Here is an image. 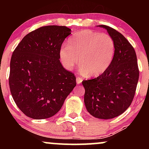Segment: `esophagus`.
Instances as JSON below:
<instances>
[{
    "label": "esophagus",
    "mask_w": 149,
    "mask_h": 149,
    "mask_svg": "<svg viewBox=\"0 0 149 149\" xmlns=\"http://www.w3.org/2000/svg\"><path fill=\"white\" fill-rule=\"evenodd\" d=\"M83 81V78H79V77H77L76 78V83L77 84H80Z\"/></svg>",
    "instance_id": "esophagus-1"
}]
</instances>
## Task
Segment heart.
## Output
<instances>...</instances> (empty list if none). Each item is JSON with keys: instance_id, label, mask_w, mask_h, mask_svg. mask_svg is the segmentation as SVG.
<instances>
[{"instance_id": "obj_1", "label": "heart", "mask_w": 149, "mask_h": 149, "mask_svg": "<svg viewBox=\"0 0 149 149\" xmlns=\"http://www.w3.org/2000/svg\"><path fill=\"white\" fill-rule=\"evenodd\" d=\"M115 52V42L109 34L84 30L70 38L68 45L61 47L59 57L68 70L74 69L80 58V73L96 77L109 69Z\"/></svg>"}]
</instances>
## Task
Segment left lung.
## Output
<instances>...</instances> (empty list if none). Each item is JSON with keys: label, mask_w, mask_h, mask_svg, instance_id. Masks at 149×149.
I'll return each instance as SVG.
<instances>
[{"label": "left lung", "mask_w": 149, "mask_h": 149, "mask_svg": "<svg viewBox=\"0 0 149 149\" xmlns=\"http://www.w3.org/2000/svg\"><path fill=\"white\" fill-rule=\"evenodd\" d=\"M115 42L116 52L111 64L94 79L83 80L84 102L87 111L100 119H111L124 113L134 97L139 69L134 49L118 31L105 25Z\"/></svg>", "instance_id": "1"}]
</instances>
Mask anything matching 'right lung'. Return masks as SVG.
<instances>
[{
    "mask_svg": "<svg viewBox=\"0 0 149 149\" xmlns=\"http://www.w3.org/2000/svg\"><path fill=\"white\" fill-rule=\"evenodd\" d=\"M71 29L45 26L26 35L10 61L9 85L19 109L31 118L55 115L76 87L74 74L61 65L59 50Z\"/></svg>",
    "mask_w": 149,
    "mask_h": 149,
    "instance_id": "1",
    "label": "right lung"
}]
</instances>
